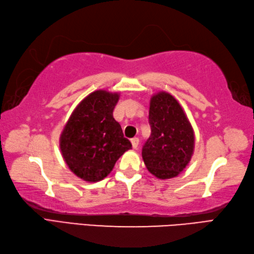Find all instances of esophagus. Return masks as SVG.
Returning <instances> with one entry per match:
<instances>
[{"label":"esophagus","instance_id":"esophagus-1","mask_svg":"<svg viewBox=\"0 0 254 254\" xmlns=\"http://www.w3.org/2000/svg\"><path fill=\"white\" fill-rule=\"evenodd\" d=\"M131 143H132V147H133L134 149H137V148H138V144H139V139H138L137 137L132 138V139H131Z\"/></svg>","mask_w":254,"mask_h":254}]
</instances>
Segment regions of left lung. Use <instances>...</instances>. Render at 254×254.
I'll return each mask as SVG.
<instances>
[{
	"label": "left lung",
	"mask_w": 254,
	"mask_h": 254,
	"mask_svg": "<svg viewBox=\"0 0 254 254\" xmlns=\"http://www.w3.org/2000/svg\"><path fill=\"white\" fill-rule=\"evenodd\" d=\"M149 124L151 134L142 148L148 171L161 180L178 177L194 152V130L182 106L167 92L150 100Z\"/></svg>",
	"instance_id": "left-lung-1"
}]
</instances>
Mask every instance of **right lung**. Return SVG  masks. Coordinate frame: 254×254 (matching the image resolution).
Here are the masks:
<instances>
[{
	"label": "right lung",
	"mask_w": 254,
	"mask_h": 254,
	"mask_svg": "<svg viewBox=\"0 0 254 254\" xmlns=\"http://www.w3.org/2000/svg\"><path fill=\"white\" fill-rule=\"evenodd\" d=\"M120 94L92 92L75 107L60 136V150L69 169L86 182H97L112 172L131 143L113 117Z\"/></svg>",
	"instance_id": "right-lung-1"
}]
</instances>
